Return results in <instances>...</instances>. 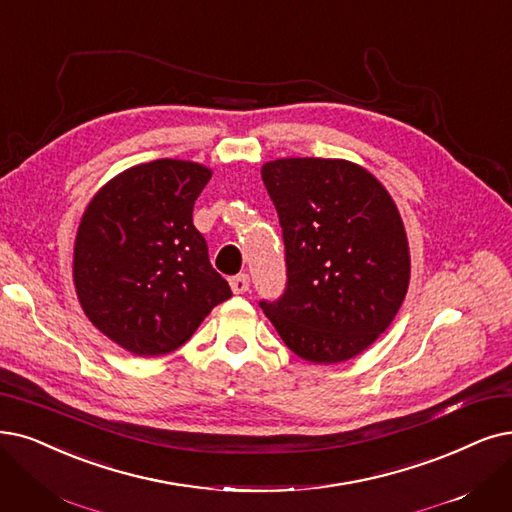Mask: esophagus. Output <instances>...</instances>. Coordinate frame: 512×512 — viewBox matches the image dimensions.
I'll return each mask as SVG.
<instances>
[{"label": "esophagus", "mask_w": 512, "mask_h": 512, "mask_svg": "<svg viewBox=\"0 0 512 512\" xmlns=\"http://www.w3.org/2000/svg\"><path fill=\"white\" fill-rule=\"evenodd\" d=\"M233 294H245L250 290V277L248 275H235L229 279Z\"/></svg>", "instance_id": "esophagus-1"}]
</instances>
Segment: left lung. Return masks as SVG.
<instances>
[{
    "instance_id": "8db88e82",
    "label": "left lung",
    "mask_w": 512,
    "mask_h": 512,
    "mask_svg": "<svg viewBox=\"0 0 512 512\" xmlns=\"http://www.w3.org/2000/svg\"><path fill=\"white\" fill-rule=\"evenodd\" d=\"M283 229L288 288L260 302L285 346L349 361L393 323L410 285V243L382 182L359 163L283 157L260 170Z\"/></svg>"
}]
</instances>
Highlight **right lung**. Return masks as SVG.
<instances>
[{
    "label": "right lung",
    "instance_id": "1",
    "mask_svg": "<svg viewBox=\"0 0 512 512\" xmlns=\"http://www.w3.org/2000/svg\"><path fill=\"white\" fill-rule=\"evenodd\" d=\"M212 170L185 159L138 163L90 199L73 248V283L98 332L138 357L185 344L229 283L210 264L193 206Z\"/></svg>",
    "mask_w": 512,
    "mask_h": 512
}]
</instances>
